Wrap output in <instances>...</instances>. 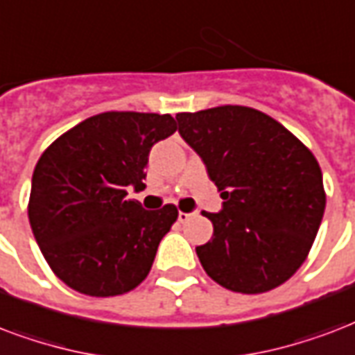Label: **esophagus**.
<instances>
[{"mask_svg": "<svg viewBox=\"0 0 355 355\" xmlns=\"http://www.w3.org/2000/svg\"><path fill=\"white\" fill-rule=\"evenodd\" d=\"M191 217H194V213H183V211L178 213V220H180V223H187Z\"/></svg>", "mask_w": 355, "mask_h": 355, "instance_id": "obj_1", "label": "esophagus"}]
</instances>
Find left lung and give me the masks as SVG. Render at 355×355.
Segmentation results:
<instances>
[{
  "label": "left lung",
  "mask_w": 355,
  "mask_h": 355,
  "mask_svg": "<svg viewBox=\"0 0 355 355\" xmlns=\"http://www.w3.org/2000/svg\"><path fill=\"white\" fill-rule=\"evenodd\" d=\"M180 135L206 164L223 209L206 213L213 238L196 247L220 286L260 294L305 262L326 209L314 155L273 117L247 106L175 116Z\"/></svg>",
  "instance_id": "8db88e82"
}]
</instances>
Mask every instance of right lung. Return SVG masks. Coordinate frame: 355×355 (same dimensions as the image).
Returning a JSON list of instances; mask_svg holds the SVG:
<instances>
[{"mask_svg": "<svg viewBox=\"0 0 355 355\" xmlns=\"http://www.w3.org/2000/svg\"><path fill=\"white\" fill-rule=\"evenodd\" d=\"M174 132L170 114L105 112L67 130L42 153L31 178L29 225L67 286L110 297L148 277L178 209L168 204L146 211L127 191L144 187L149 151Z\"/></svg>", "mask_w": 355, "mask_h": 355, "instance_id": "add662e5", "label": "right lung"}]
</instances>
